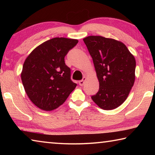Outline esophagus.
<instances>
[{"label":"esophagus","mask_w":155,"mask_h":155,"mask_svg":"<svg viewBox=\"0 0 155 155\" xmlns=\"http://www.w3.org/2000/svg\"><path fill=\"white\" fill-rule=\"evenodd\" d=\"M86 79H87V78H86L85 77H84L83 78V79L81 81H79V82H78V83H79V85L81 86H83L84 85V83H85V81H86Z\"/></svg>","instance_id":"obj_1"}]
</instances>
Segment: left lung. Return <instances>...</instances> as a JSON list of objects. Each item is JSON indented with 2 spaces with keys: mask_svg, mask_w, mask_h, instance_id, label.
<instances>
[{
  "mask_svg": "<svg viewBox=\"0 0 155 155\" xmlns=\"http://www.w3.org/2000/svg\"><path fill=\"white\" fill-rule=\"evenodd\" d=\"M92 57L99 90L91 99L100 108L114 109L124 103L134 85L136 61L122 41L102 36L83 39Z\"/></svg>",
  "mask_w": 155,
  "mask_h": 155,
  "instance_id": "obj_1",
  "label": "left lung"
}]
</instances>
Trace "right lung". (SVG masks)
<instances>
[{"mask_svg":"<svg viewBox=\"0 0 155 155\" xmlns=\"http://www.w3.org/2000/svg\"><path fill=\"white\" fill-rule=\"evenodd\" d=\"M78 42L75 39L52 38L37 46L26 58L21 79L28 97L38 108L56 109L75 89L77 84L70 79L64 57Z\"/></svg>","mask_w":155,"mask_h":155,"instance_id":"obj_1","label":"right lung"}]
</instances>
